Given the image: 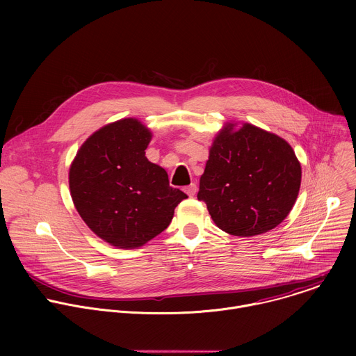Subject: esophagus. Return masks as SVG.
Listing matches in <instances>:
<instances>
[{
  "mask_svg": "<svg viewBox=\"0 0 356 356\" xmlns=\"http://www.w3.org/2000/svg\"><path fill=\"white\" fill-rule=\"evenodd\" d=\"M184 191H186L190 197H193V195L197 193V184H195V183H191L190 186H187V187L184 188Z\"/></svg>",
  "mask_w": 356,
  "mask_h": 356,
  "instance_id": "1",
  "label": "esophagus"
}]
</instances>
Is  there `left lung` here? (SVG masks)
I'll return each mask as SVG.
<instances>
[{
    "label": "left lung",
    "mask_w": 356,
    "mask_h": 356,
    "mask_svg": "<svg viewBox=\"0 0 356 356\" xmlns=\"http://www.w3.org/2000/svg\"><path fill=\"white\" fill-rule=\"evenodd\" d=\"M227 125L214 139L197 198L216 225L235 236L277 227L293 209L301 168L291 146L250 124Z\"/></svg>",
    "instance_id": "1"
}]
</instances>
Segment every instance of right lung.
<instances>
[{"instance_id": "right-lung-1", "label": "right lung", "mask_w": 356, "mask_h": 356, "mask_svg": "<svg viewBox=\"0 0 356 356\" xmlns=\"http://www.w3.org/2000/svg\"><path fill=\"white\" fill-rule=\"evenodd\" d=\"M150 132L125 118L94 132L69 173L74 206L88 228L118 248H138L165 231L187 195L170 187L163 168L145 149Z\"/></svg>"}]
</instances>
